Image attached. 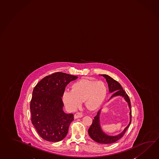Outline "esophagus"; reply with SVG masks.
Wrapping results in <instances>:
<instances>
[{"label":"esophagus","instance_id":"esophagus-1","mask_svg":"<svg viewBox=\"0 0 159 159\" xmlns=\"http://www.w3.org/2000/svg\"><path fill=\"white\" fill-rule=\"evenodd\" d=\"M83 116V114L81 113H76L75 114L74 118H81Z\"/></svg>","mask_w":159,"mask_h":159}]
</instances>
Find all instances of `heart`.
I'll list each match as a JSON object with an SVG mask.
<instances>
[{
	"label": "heart",
	"mask_w": 159,
	"mask_h": 159,
	"mask_svg": "<svg viewBox=\"0 0 159 159\" xmlns=\"http://www.w3.org/2000/svg\"><path fill=\"white\" fill-rule=\"evenodd\" d=\"M107 88L103 83L88 80L76 81L71 91H65L63 101L68 107L75 109L84 101L88 109L94 110L100 107L107 96Z\"/></svg>",
	"instance_id": "b5f03b06"
}]
</instances>
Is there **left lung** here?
<instances>
[{
  "label": "left lung",
  "instance_id": "left-lung-1",
  "mask_svg": "<svg viewBox=\"0 0 159 159\" xmlns=\"http://www.w3.org/2000/svg\"><path fill=\"white\" fill-rule=\"evenodd\" d=\"M102 76L105 78L107 81L109 91L110 93H113V95L111 96L110 99L112 97L120 96L124 98V99L128 103L129 107L130 109V122L128 126L123 130V131L116 136H110L104 133L102 130L100 122V115L101 110L97 112V115L94 117V120H93L92 123L89 129H88V134L92 139L95 142L100 143V144H111L116 142L118 140L120 139L125 133H126L127 129L130 125L131 122V102L130 100L128 95L126 94V92L123 90L122 86L118 81L114 80L113 78H111L107 75H101Z\"/></svg>",
  "mask_w": 159,
  "mask_h": 159
}]
</instances>
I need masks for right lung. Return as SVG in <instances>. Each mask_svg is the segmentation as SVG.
<instances>
[{
  "mask_svg": "<svg viewBox=\"0 0 159 159\" xmlns=\"http://www.w3.org/2000/svg\"><path fill=\"white\" fill-rule=\"evenodd\" d=\"M77 78L57 72L43 78L34 88L30 105L31 120L43 139L57 142L67 135L74 115L63 111L62 97L67 85Z\"/></svg>",
  "mask_w": 159,
  "mask_h": 159,
  "instance_id": "right-lung-1",
  "label": "right lung"
}]
</instances>
